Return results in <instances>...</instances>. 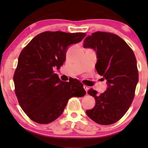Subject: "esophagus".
I'll use <instances>...</instances> for the list:
<instances>
[{
	"label": "esophagus",
	"instance_id": "esophagus-1",
	"mask_svg": "<svg viewBox=\"0 0 148 148\" xmlns=\"http://www.w3.org/2000/svg\"><path fill=\"white\" fill-rule=\"evenodd\" d=\"M83 88H84V89L85 90L86 92H88V89H89L88 86H87L86 85H84V86H83Z\"/></svg>",
	"mask_w": 148,
	"mask_h": 148
}]
</instances>
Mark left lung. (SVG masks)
Listing matches in <instances>:
<instances>
[{"instance_id":"8db88e82","label":"left lung","mask_w":148,"mask_h":148,"mask_svg":"<svg viewBox=\"0 0 148 148\" xmlns=\"http://www.w3.org/2000/svg\"><path fill=\"white\" fill-rule=\"evenodd\" d=\"M83 47L96 52V70L108 84L100 95L88 90L95 106L86 111V114L100 125L114 123L125 115L134 99L139 81L136 56L124 40L111 33H93L84 39Z\"/></svg>"}]
</instances>
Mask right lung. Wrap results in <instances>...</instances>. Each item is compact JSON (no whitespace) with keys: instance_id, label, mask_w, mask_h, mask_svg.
<instances>
[{"instance_id":"add662e5","label":"right lung","mask_w":148,"mask_h":148,"mask_svg":"<svg viewBox=\"0 0 148 148\" xmlns=\"http://www.w3.org/2000/svg\"><path fill=\"white\" fill-rule=\"evenodd\" d=\"M85 36L81 32H45L21 51L13 77L15 93L21 109L34 121L49 123L62 114L69 99L85 95L79 81H62L53 72L64 64L69 47Z\"/></svg>"}]
</instances>
